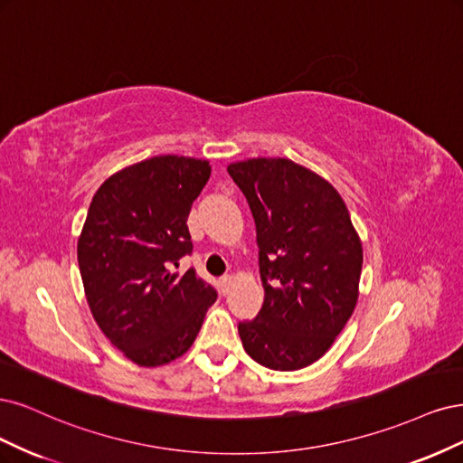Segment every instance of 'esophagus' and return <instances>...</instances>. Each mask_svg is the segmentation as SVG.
I'll use <instances>...</instances> for the list:
<instances>
[{"label":"esophagus","mask_w":463,"mask_h":463,"mask_svg":"<svg viewBox=\"0 0 463 463\" xmlns=\"http://www.w3.org/2000/svg\"><path fill=\"white\" fill-rule=\"evenodd\" d=\"M219 282H221V290L227 294L229 288H231V285H232V277H231V275H225V277H221Z\"/></svg>","instance_id":"34e87169"}]
</instances>
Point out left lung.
Returning <instances> with one entry per match:
<instances>
[{"mask_svg": "<svg viewBox=\"0 0 463 463\" xmlns=\"http://www.w3.org/2000/svg\"><path fill=\"white\" fill-rule=\"evenodd\" d=\"M256 221L263 306L238 325L253 362L296 371L317 362L352 317L364 248L348 207L317 173L287 157L231 163Z\"/></svg>", "mask_w": 463, "mask_h": 463, "instance_id": "obj_1", "label": "left lung"}]
</instances>
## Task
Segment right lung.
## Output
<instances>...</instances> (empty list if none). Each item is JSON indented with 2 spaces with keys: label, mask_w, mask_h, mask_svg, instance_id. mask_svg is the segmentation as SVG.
<instances>
[{
  "label": "right lung",
  "mask_w": 463,
  "mask_h": 463,
  "mask_svg": "<svg viewBox=\"0 0 463 463\" xmlns=\"http://www.w3.org/2000/svg\"><path fill=\"white\" fill-rule=\"evenodd\" d=\"M207 159L156 156L113 173L94 194L77 253L92 316L130 362L165 365L196 340L217 292L181 261L186 219L210 181Z\"/></svg>",
  "instance_id": "right-lung-1"
}]
</instances>
